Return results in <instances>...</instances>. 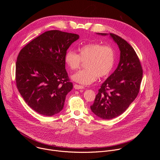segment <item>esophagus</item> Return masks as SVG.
Masks as SVG:
<instances>
[{"label":"esophagus","mask_w":160,"mask_h":160,"mask_svg":"<svg viewBox=\"0 0 160 160\" xmlns=\"http://www.w3.org/2000/svg\"><path fill=\"white\" fill-rule=\"evenodd\" d=\"M73 87H74L75 89H83V88H84V87H83V86L80 85H77V84H74Z\"/></svg>","instance_id":"1"}]
</instances>
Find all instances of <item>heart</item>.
<instances>
[{
  "label": "heart",
  "mask_w": 160,
  "mask_h": 160,
  "mask_svg": "<svg viewBox=\"0 0 160 160\" xmlns=\"http://www.w3.org/2000/svg\"><path fill=\"white\" fill-rule=\"evenodd\" d=\"M78 51L77 54L69 49L64 54L65 63L72 70H77L82 62H86L87 69L73 75L74 81L89 85L94 82L98 77L104 78L110 74L115 62V53L111 47L99 43H90L80 48Z\"/></svg>",
  "instance_id": "b5f03b06"
}]
</instances>
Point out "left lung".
Wrapping results in <instances>:
<instances>
[{
  "label": "left lung",
  "mask_w": 160,
  "mask_h": 160,
  "mask_svg": "<svg viewBox=\"0 0 160 160\" xmlns=\"http://www.w3.org/2000/svg\"><path fill=\"white\" fill-rule=\"evenodd\" d=\"M109 35L118 45L120 60L116 70L101 85L90 106L95 115L104 120L115 118L127 110L139 92L143 73L140 60L131 45L118 35Z\"/></svg>",
  "instance_id": "obj_1"
}]
</instances>
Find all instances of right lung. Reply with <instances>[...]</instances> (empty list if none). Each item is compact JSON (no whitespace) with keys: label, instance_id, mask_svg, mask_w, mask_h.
Returning a JSON list of instances; mask_svg holds the SVG:
<instances>
[{"label":"right lung","instance_id":"right-lung-1","mask_svg":"<svg viewBox=\"0 0 160 160\" xmlns=\"http://www.w3.org/2000/svg\"><path fill=\"white\" fill-rule=\"evenodd\" d=\"M77 34L45 32L22 48L16 63V83L26 103L40 115L51 117L63 108L73 83L65 69L64 54Z\"/></svg>","mask_w":160,"mask_h":160}]
</instances>
